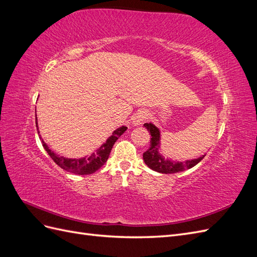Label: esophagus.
<instances>
[{"label": "esophagus", "instance_id": "esophagus-1", "mask_svg": "<svg viewBox=\"0 0 257 257\" xmlns=\"http://www.w3.org/2000/svg\"><path fill=\"white\" fill-rule=\"evenodd\" d=\"M148 119V113L146 111H139L133 116L134 125H141V124Z\"/></svg>", "mask_w": 257, "mask_h": 257}]
</instances>
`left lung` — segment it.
<instances>
[{
    "label": "left lung",
    "mask_w": 257,
    "mask_h": 257,
    "mask_svg": "<svg viewBox=\"0 0 257 257\" xmlns=\"http://www.w3.org/2000/svg\"><path fill=\"white\" fill-rule=\"evenodd\" d=\"M144 126H146L147 130L150 132L151 141H150L149 149L144 153L143 158L147 166L155 170V172L161 173V174H175L179 172H183L185 169H190L194 167L205 158V155H203V157H200L198 159L185 161L184 163L165 160L159 153L160 138H161L159 128L155 125H153L152 123H145Z\"/></svg>",
    "instance_id": "8db88e82"
}]
</instances>
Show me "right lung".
Instances as JSON below:
<instances>
[{
	"label": "right lung",
	"instance_id": "1",
	"mask_svg": "<svg viewBox=\"0 0 257 257\" xmlns=\"http://www.w3.org/2000/svg\"><path fill=\"white\" fill-rule=\"evenodd\" d=\"M126 126H121L119 128H116L112 133V135L107 139V142L104 145H102V147H100L98 150H96V152H93L90 157H84L81 159H66L64 157H59L58 154L52 152L48 148V146L43 141L42 144L44 149L50 155V158L61 168L76 175H91L93 173H95L96 170H98L105 164L106 161L108 160V157H109L114 143L116 142V139L126 131ZM38 133H40V132H38Z\"/></svg>",
	"mask_w": 257,
	"mask_h": 257
}]
</instances>
